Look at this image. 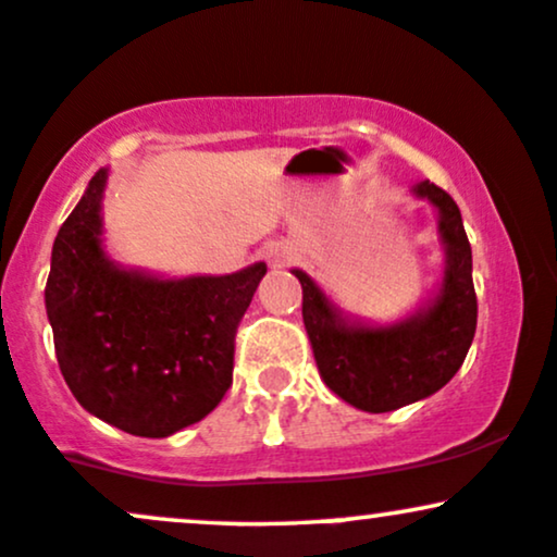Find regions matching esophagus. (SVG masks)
<instances>
[{"instance_id": "1", "label": "esophagus", "mask_w": 557, "mask_h": 557, "mask_svg": "<svg viewBox=\"0 0 557 557\" xmlns=\"http://www.w3.org/2000/svg\"><path fill=\"white\" fill-rule=\"evenodd\" d=\"M293 259H296V248L287 246V243H277V246H272L270 251H267L270 267H287Z\"/></svg>"}]
</instances>
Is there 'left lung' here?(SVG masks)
Listing matches in <instances>:
<instances>
[{"mask_svg": "<svg viewBox=\"0 0 557 557\" xmlns=\"http://www.w3.org/2000/svg\"><path fill=\"white\" fill-rule=\"evenodd\" d=\"M437 209L445 246V274L437 296L413 317L387 327L350 322L304 270V324L324 385L345 403L369 413L430 398L456 376L476 332V293L471 246L461 209L434 183L413 188Z\"/></svg>", "mask_w": 557, "mask_h": 557, "instance_id": "1", "label": "left lung"}]
</instances>
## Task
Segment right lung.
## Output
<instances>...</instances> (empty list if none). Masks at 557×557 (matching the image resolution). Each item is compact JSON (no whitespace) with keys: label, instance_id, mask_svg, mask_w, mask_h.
I'll return each instance as SVG.
<instances>
[{"label":"right lung","instance_id":"right-lung-1","mask_svg":"<svg viewBox=\"0 0 557 557\" xmlns=\"http://www.w3.org/2000/svg\"><path fill=\"white\" fill-rule=\"evenodd\" d=\"M107 170L88 183L52 248L47 317L70 393L107 424L170 437L212 413L233 385L235 332L267 264L162 280L101 248Z\"/></svg>","mask_w":557,"mask_h":557}]
</instances>
